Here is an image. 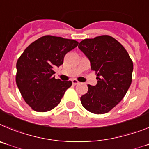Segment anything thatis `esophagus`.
Listing matches in <instances>:
<instances>
[{"label":"esophagus","mask_w":149,"mask_h":149,"mask_svg":"<svg viewBox=\"0 0 149 149\" xmlns=\"http://www.w3.org/2000/svg\"><path fill=\"white\" fill-rule=\"evenodd\" d=\"M72 82H73V84H77L79 83V81H78L77 79H72Z\"/></svg>","instance_id":"obj_1"}]
</instances>
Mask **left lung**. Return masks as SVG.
I'll use <instances>...</instances> for the list:
<instances>
[{
  "mask_svg": "<svg viewBox=\"0 0 149 149\" xmlns=\"http://www.w3.org/2000/svg\"><path fill=\"white\" fill-rule=\"evenodd\" d=\"M78 47L89 58L98 80L95 86L88 84V92L80 99L81 104L93 113H108L126 94L133 61L124 47L108 35L82 40Z\"/></svg>",
  "mask_w": 149,
  "mask_h": 149,
  "instance_id": "obj_1",
  "label": "left lung"
}]
</instances>
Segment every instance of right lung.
<instances>
[{
  "mask_svg": "<svg viewBox=\"0 0 149 149\" xmlns=\"http://www.w3.org/2000/svg\"><path fill=\"white\" fill-rule=\"evenodd\" d=\"M73 39L42 36L29 45L17 61L15 81L22 97L33 110L47 112L56 108L71 81L56 79L54 68L78 45Z\"/></svg>",
  "mask_w": 149,
  "mask_h": 149,
  "instance_id": "obj_1",
  "label": "right lung"
}]
</instances>
